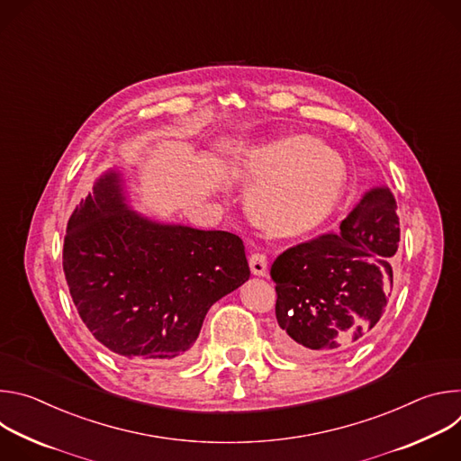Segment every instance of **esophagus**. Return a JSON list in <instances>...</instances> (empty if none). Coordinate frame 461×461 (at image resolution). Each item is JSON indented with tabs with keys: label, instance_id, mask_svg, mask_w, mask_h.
<instances>
[{
	"label": "esophagus",
	"instance_id": "1",
	"mask_svg": "<svg viewBox=\"0 0 461 461\" xmlns=\"http://www.w3.org/2000/svg\"><path fill=\"white\" fill-rule=\"evenodd\" d=\"M249 268H251L253 276L265 277L268 274V258H267V255L260 253V251L251 253L249 255Z\"/></svg>",
	"mask_w": 461,
	"mask_h": 461
}]
</instances>
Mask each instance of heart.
<instances>
[{
    "label": "heart",
    "mask_w": 461,
    "mask_h": 461,
    "mask_svg": "<svg viewBox=\"0 0 461 461\" xmlns=\"http://www.w3.org/2000/svg\"><path fill=\"white\" fill-rule=\"evenodd\" d=\"M237 175L251 184V215L277 233H304L328 219L347 187L348 167L310 135H288L244 148Z\"/></svg>",
    "instance_id": "b5f03b06"
}]
</instances>
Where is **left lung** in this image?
Segmentation results:
<instances>
[{
	"label": "left lung",
	"instance_id": "1",
	"mask_svg": "<svg viewBox=\"0 0 461 461\" xmlns=\"http://www.w3.org/2000/svg\"><path fill=\"white\" fill-rule=\"evenodd\" d=\"M398 242L396 199L381 185L361 196L338 231L283 251L270 272L281 348L312 356L361 343L386 308Z\"/></svg>",
	"mask_w": 461,
	"mask_h": 461
}]
</instances>
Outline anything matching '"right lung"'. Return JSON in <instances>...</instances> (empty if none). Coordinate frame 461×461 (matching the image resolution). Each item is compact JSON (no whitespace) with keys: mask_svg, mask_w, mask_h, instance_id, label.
<instances>
[{"mask_svg":"<svg viewBox=\"0 0 461 461\" xmlns=\"http://www.w3.org/2000/svg\"><path fill=\"white\" fill-rule=\"evenodd\" d=\"M63 272L95 339L139 363L184 359L212 304L249 279L239 235L139 215L116 171L73 212Z\"/></svg>","mask_w":461,"mask_h":461,"instance_id":"right-lung-1","label":"right lung"}]
</instances>
